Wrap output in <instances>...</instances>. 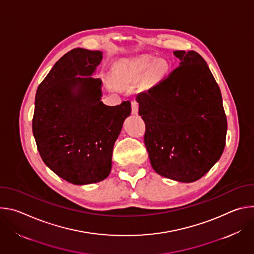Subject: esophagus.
<instances>
[{
    "instance_id": "1",
    "label": "esophagus",
    "mask_w": 254,
    "mask_h": 254,
    "mask_svg": "<svg viewBox=\"0 0 254 254\" xmlns=\"http://www.w3.org/2000/svg\"><path fill=\"white\" fill-rule=\"evenodd\" d=\"M138 112V102L136 100L131 101V113L133 115H136Z\"/></svg>"
}]
</instances>
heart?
I'll return each instance as SVG.
<instances>
[{"mask_svg": "<svg viewBox=\"0 0 254 254\" xmlns=\"http://www.w3.org/2000/svg\"><path fill=\"white\" fill-rule=\"evenodd\" d=\"M168 69L169 65L164 60H159L153 64L152 58L143 57L135 62L119 67L115 72L114 78L118 83L125 84L140 77L148 70H150L149 80L150 82L155 83L166 75Z\"/></svg>", "mask_w": 254, "mask_h": 254, "instance_id": "1", "label": "heart"}]
</instances>
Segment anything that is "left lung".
<instances>
[{"label":"left lung","mask_w":254,"mask_h":254,"mask_svg":"<svg viewBox=\"0 0 254 254\" xmlns=\"http://www.w3.org/2000/svg\"><path fill=\"white\" fill-rule=\"evenodd\" d=\"M181 60L168 77L139 92L138 115L153 169L190 183L202 178L224 151L227 119L220 88L196 51H174Z\"/></svg>","instance_id":"obj_1"}]
</instances>
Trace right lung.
Returning <instances> with one entry per match:
<instances>
[{
    "label": "right lung",
    "mask_w": 254,
    "mask_h": 254,
    "mask_svg": "<svg viewBox=\"0 0 254 254\" xmlns=\"http://www.w3.org/2000/svg\"><path fill=\"white\" fill-rule=\"evenodd\" d=\"M101 59L100 51L70 50L36 92L32 129L39 154L56 175L75 185L110 175L114 144L131 111L128 100L115 106L100 100L101 80L90 75Z\"/></svg>",
    "instance_id": "right-lung-1"
}]
</instances>
